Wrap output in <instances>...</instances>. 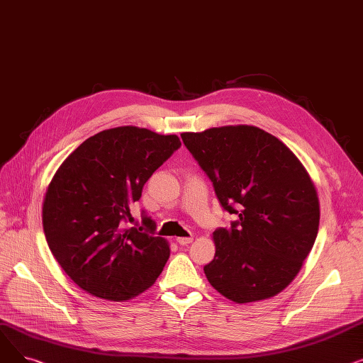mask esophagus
Here are the masks:
<instances>
[{"label": "esophagus", "mask_w": 363, "mask_h": 363, "mask_svg": "<svg viewBox=\"0 0 363 363\" xmlns=\"http://www.w3.org/2000/svg\"><path fill=\"white\" fill-rule=\"evenodd\" d=\"M177 241L179 245H186L189 242H193V237H179V238H177Z\"/></svg>", "instance_id": "1"}]
</instances>
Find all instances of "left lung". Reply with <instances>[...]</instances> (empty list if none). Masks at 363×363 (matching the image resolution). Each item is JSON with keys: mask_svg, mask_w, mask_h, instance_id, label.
<instances>
[{"mask_svg": "<svg viewBox=\"0 0 363 363\" xmlns=\"http://www.w3.org/2000/svg\"><path fill=\"white\" fill-rule=\"evenodd\" d=\"M181 138L225 212L237 215L213 233L216 253L204 266L213 287L235 303L269 298L298 274L319 228L315 185L298 159L256 126L185 132Z\"/></svg>", "mask_w": 363, "mask_h": 363, "instance_id": "obj_1", "label": "left lung"}]
</instances>
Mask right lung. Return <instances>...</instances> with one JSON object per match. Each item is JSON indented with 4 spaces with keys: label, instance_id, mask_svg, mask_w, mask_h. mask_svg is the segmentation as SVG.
Returning <instances> with one entry per match:
<instances>
[{
    "label": "right lung",
    "instance_id": "obj_1",
    "mask_svg": "<svg viewBox=\"0 0 363 363\" xmlns=\"http://www.w3.org/2000/svg\"><path fill=\"white\" fill-rule=\"evenodd\" d=\"M181 147L177 135L121 126L95 133L62 163L43 207L50 250L74 284L89 294L122 301L151 287L170 250L143 225L125 228L144 184Z\"/></svg>",
    "mask_w": 363,
    "mask_h": 363
}]
</instances>
